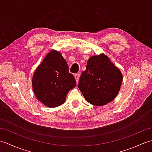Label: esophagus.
Listing matches in <instances>:
<instances>
[{
    "mask_svg": "<svg viewBox=\"0 0 152 152\" xmlns=\"http://www.w3.org/2000/svg\"><path fill=\"white\" fill-rule=\"evenodd\" d=\"M74 77H75V79H76V82H77V83H78V82H79V78H80V75L78 74H76L75 75H74Z\"/></svg>",
    "mask_w": 152,
    "mask_h": 152,
    "instance_id": "esophagus-1",
    "label": "esophagus"
}]
</instances>
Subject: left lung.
Masks as SVG:
<instances>
[{
    "label": "left lung",
    "mask_w": 152,
    "mask_h": 152,
    "mask_svg": "<svg viewBox=\"0 0 152 152\" xmlns=\"http://www.w3.org/2000/svg\"><path fill=\"white\" fill-rule=\"evenodd\" d=\"M123 76L104 54L89 58L86 70L80 76L78 88L90 104L103 106L118 95Z\"/></svg>",
    "instance_id": "8db88e82"
}]
</instances>
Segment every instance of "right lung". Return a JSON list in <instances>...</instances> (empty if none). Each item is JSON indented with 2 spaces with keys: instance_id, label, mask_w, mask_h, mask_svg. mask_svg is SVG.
<instances>
[{
  "instance_id": "right-lung-1",
  "label": "right lung",
  "mask_w": 152,
  "mask_h": 152,
  "mask_svg": "<svg viewBox=\"0 0 152 152\" xmlns=\"http://www.w3.org/2000/svg\"><path fill=\"white\" fill-rule=\"evenodd\" d=\"M32 85L38 101L48 107L54 108L63 104L68 92L76 87V82L69 73L61 53L51 50L35 70Z\"/></svg>"
}]
</instances>
